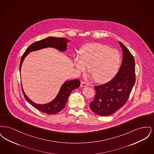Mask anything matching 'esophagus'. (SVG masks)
Wrapping results in <instances>:
<instances>
[{"label":"esophagus","mask_w":154,"mask_h":154,"mask_svg":"<svg viewBox=\"0 0 154 154\" xmlns=\"http://www.w3.org/2000/svg\"><path fill=\"white\" fill-rule=\"evenodd\" d=\"M88 84H87L86 82H84V81H82V82H81V87H87V86H88Z\"/></svg>","instance_id":"34e87169"}]
</instances>
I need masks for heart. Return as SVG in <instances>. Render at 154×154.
<instances>
[{"label": "heart", "mask_w": 154, "mask_h": 154, "mask_svg": "<svg viewBox=\"0 0 154 154\" xmlns=\"http://www.w3.org/2000/svg\"><path fill=\"white\" fill-rule=\"evenodd\" d=\"M121 61L120 53L117 50L100 43H92L85 45L80 55L74 57V65L79 73L88 67V72L96 82L105 83L117 73Z\"/></svg>", "instance_id": "heart-1"}]
</instances>
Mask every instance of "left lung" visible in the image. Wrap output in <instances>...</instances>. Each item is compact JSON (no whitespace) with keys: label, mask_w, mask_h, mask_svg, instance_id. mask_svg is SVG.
I'll return each instance as SVG.
<instances>
[{"label":"left lung","mask_w":154,"mask_h":154,"mask_svg":"<svg viewBox=\"0 0 154 154\" xmlns=\"http://www.w3.org/2000/svg\"><path fill=\"white\" fill-rule=\"evenodd\" d=\"M119 44L122 50L121 66L110 81L94 86L95 98L89 104L92 111L101 117L113 114L124 105L136 81L134 59L124 44Z\"/></svg>","instance_id":"left-lung-1"}]
</instances>
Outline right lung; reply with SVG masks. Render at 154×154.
I'll return each instance as SVG.
<instances>
[{
	"instance_id": "1",
	"label": "right lung",
	"mask_w": 154,
	"mask_h": 154,
	"mask_svg": "<svg viewBox=\"0 0 154 154\" xmlns=\"http://www.w3.org/2000/svg\"><path fill=\"white\" fill-rule=\"evenodd\" d=\"M69 42V40L63 37L50 36L33 43L26 50L22 55L20 65V72H21V69L24 59L30 52L35 51L48 47L54 48L60 52L65 51L67 47V44ZM67 57H69V56ZM80 86V81L77 79L66 81L61 86L57 96L51 102L43 104L33 102L25 94L22 87V91L25 99L37 110L48 114H54L59 112L65 107L67 100L72 91L79 88Z\"/></svg>"
}]
</instances>
